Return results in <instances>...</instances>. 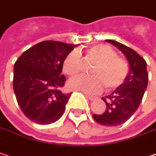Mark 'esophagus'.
<instances>
[{
  "label": "esophagus",
  "instance_id": "esophagus-1",
  "mask_svg": "<svg viewBox=\"0 0 156 156\" xmlns=\"http://www.w3.org/2000/svg\"><path fill=\"white\" fill-rule=\"evenodd\" d=\"M85 96H86V98H89V99H90V100H91V101H92V100H94V99L96 98V97H95V96H92V95H90V94H86Z\"/></svg>",
  "mask_w": 156,
  "mask_h": 156
}]
</instances>
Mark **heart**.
Segmentation results:
<instances>
[{
    "instance_id": "heart-1",
    "label": "heart",
    "mask_w": 156,
    "mask_h": 156,
    "mask_svg": "<svg viewBox=\"0 0 156 156\" xmlns=\"http://www.w3.org/2000/svg\"><path fill=\"white\" fill-rule=\"evenodd\" d=\"M87 58L96 62L91 70L93 76H79L71 79L69 86L77 90L95 94L104 87L113 90L122 85L129 73V65L124 58L117 57V52L106 44L91 46L86 51ZM82 68V61L77 51H71L65 57L63 70L71 77L76 76Z\"/></svg>"
}]
</instances>
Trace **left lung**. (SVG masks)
I'll use <instances>...</instances> for the list:
<instances>
[{
	"label": "left lung",
	"mask_w": 156,
	"mask_h": 156,
	"mask_svg": "<svg viewBox=\"0 0 156 156\" xmlns=\"http://www.w3.org/2000/svg\"><path fill=\"white\" fill-rule=\"evenodd\" d=\"M121 51L129 64V73L124 83L102 99L106 108L102 114H92L100 125L115 126L123 124L138 109L142 100L148 73L145 59L131 48L113 40H105Z\"/></svg>",
	"instance_id": "obj_1"
}]
</instances>
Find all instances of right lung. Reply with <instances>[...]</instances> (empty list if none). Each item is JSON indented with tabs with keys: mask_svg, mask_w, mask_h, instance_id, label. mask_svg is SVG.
Segmentation results:
<instances>
[{
	"mask_svg": "<svg viewBox=\"0 0 156 156\" xmlns=\"http://www.w3.org/2000/svg\"><path fill=\"white\" fill-rule=\"evenodd\" d=\"M77 45L44 41L24 51L14 65L13 88L24 115L35 123L48 125L62 117L71 93L61 88L65 57Z\"/></svg>",
	"mask_w": 156,
	"mask_h": 156,
	"instance_id": "1",
	"label": "right lung"
}]
</instances>
